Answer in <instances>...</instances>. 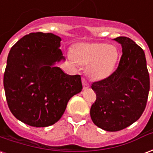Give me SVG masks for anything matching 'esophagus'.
<instances>
[{
    "mask_svg": "<svg viewBox=\"0 0 153 153\" xmlns=\"http://www.w3.org/2000/svg\"><path fill=\"white\" fill-rule=\"evenodd\" d=\"M82 84H83V87H84V88H88L89 87H90V84L88 83V82L87 81V80L83 78L82 79Z\"/></svg>",
    "mask_w": 153,
    "mask_h": 153,
    "instance_id": "34e87169",
    "label": "esophagus"
}]
</instances>
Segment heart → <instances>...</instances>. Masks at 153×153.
Instances as JSON below:
<instances>
[{"mask_svg":"<svg viewBox=\"0 0 153 153\" xmlns=\"http://www.w3.org/2000/svg\"><path fill=\"white\" fill-rule=\"evenodd\" d=\"M68 56L72 62L88 65V74L93 79L103 80L113 73L119 53L115 46L105 43H80L74 45L73 56Z\"/></svg>","mask_w":153,"mask_h":153,"instance_id":"heart-1","label":"heart"}]
</instances>
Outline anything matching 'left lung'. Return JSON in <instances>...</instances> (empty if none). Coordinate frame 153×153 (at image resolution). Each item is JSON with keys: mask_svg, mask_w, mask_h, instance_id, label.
<instances>
[{"mask_svg": "<svg viewBox=\"0 0 153 153\" xmlns=\"http://www.w3.org/2000/svg\"><path fill=\"white\" fill-rule=\"evenodd\" d=\"M114 40L123 48L118 67L107 79L91 85L97 93L90 110L91 120L107 131H121L136 122L145 109L150 88L143 49L127 37Z\"/></svg>", "mask_w": 153, "mask_h": 153, "instance_id": "obj_1", "label": "left lung"}]
</instances>
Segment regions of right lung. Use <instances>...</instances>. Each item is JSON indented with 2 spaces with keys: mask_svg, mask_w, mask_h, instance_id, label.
I'll return each instance as SVG.
<instances>
[{
  "mask_svg": "<svg viewBox=\"0 0 153 153\" xmlns=\"http://www.w3.org/2000/svg\"><path fill=\"white\" fill-rule=\"evenodd\" d=\"M62 38L53 33H30L10 49L4 74L10 110L27 125L46 127L64 114L68 101L82 89L81 76L69 75L56 63L65 61Z\"/></svg>",
  "mask_w": 153,
  "mask_h": 153,
  "instance_id": "add662e5",
  "label": "right lung"
}]
</instances>
